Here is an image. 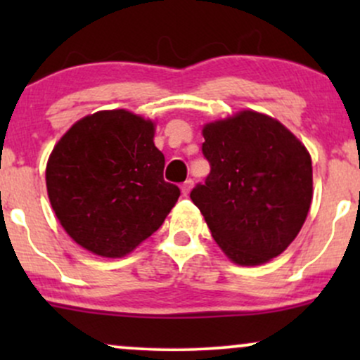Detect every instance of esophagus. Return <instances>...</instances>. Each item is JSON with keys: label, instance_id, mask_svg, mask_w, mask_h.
Instances as JSON below:
<instances>
[{"label": "esophagus", "instance_id": "obj_1", "mask_svg": "<svg viewBox=\"0 0 360 360\" xmlns=\"http://www.w3.org/2000/svg\"><path fill=\"white\" fill-rule=\"evenodd\" d=\"M193 181L191 179H188V181H184L183 184H181V193H183V196H188L189 193H191V189H193Z\"/></svg>", "mask_w": 360, "mask_h": 360}]
</instances>
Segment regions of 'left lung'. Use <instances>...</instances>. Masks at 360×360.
<instances>
[{"mask_svg": "<svg viewBox=\"0 0 360 360\" xmlns=\"http://www.w3.org/2000/svg\"><path fill=\"white\" fill-rule=\"evenodd\" d=\"M212 172L191 191L233 264L260 266L291 245L313 198L311 157L279 120L242 110L203 125Z\"/></svg>", "mask_w": 360, "mask_h": 360, "instance_id": "obj_1", "label": "left lung"}]
</instances>
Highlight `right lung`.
I'll return each instance as SVG.
<instances>
[{"mask_svg": "<svg viewBox=\"0 0 360 360\" xmlns=\"http://www.w3.org/2000/svg\"><path fill=\"white\" fill-rule=\"evenodd\" d=\"M155 122L127 110L77 120L52 148L45 183L62 229L82 249L118 259L162 225L179 198L164 181Z\"/></svg>", "mask_w": 360, "mask_h": 360, "instance_id": "1", "label": "right lung"}]
</instances>
